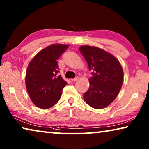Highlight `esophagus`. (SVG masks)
I'll return each instance as SVG.
<instances>
[{"label": "esophagus", "instance_id": "obj_1", "mask_svg": "<svg viewBox=\"0 0 149 149\" xmlns=\"http://www.w3.org/2000/svg\"><path fill=\"white\" fill-rule=\"evenodd\" d=\"M77 79H78V77H75V78H72V79H71V80H72V81H77Z\"/></svg>", "mask_w": 149, "mask_h": 149}]
</instances>
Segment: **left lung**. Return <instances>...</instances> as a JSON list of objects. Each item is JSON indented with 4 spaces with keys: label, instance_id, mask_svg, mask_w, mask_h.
<instances>
[{
    "label": "left lung",
    "instance_id": "obj_1",
    "mask_svg": "<svg viewBox=\"0 0 149 149\" xmlns=\"http://www.w3.org/2000/svg\"><path fill=\"white\" fill-rule=\"evenodd\" d=\"M79 49L92 75L89 79L90 88L84 94V101L96 109L107 107L116 99L123 85L121 64L114 55L97 47L83 45Z\"/></svg>",
    "mask_w": 149,
    "mask_h": 149
}]
</instances>
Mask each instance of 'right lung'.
<instances>
[{"mask_svg":"<svg viewBox=\"0 0 149 149\" xmlns=\"http://www.w3.org/2000/svg\"><path fill=\"white\" fill-rule=\"evenodd\" d=\"M66 44H53L37 53L29 63L26 88L32 102L41 109L52 108L60 99L68 83L59 72L58 59L68 48Z\"/></svg>","mask_w":149,"mask_h":149,"instance_id":"1","label":"right lung"}]
</instances>
